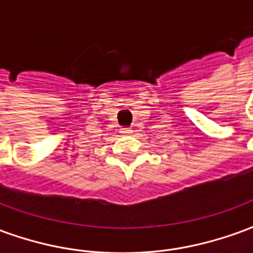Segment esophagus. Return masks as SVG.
I'll list each match as a JSON object with an SVG mask.
<instances>
[{"label": "esophagus", "instance_id": "esophagus-1", "mask_svg": "<svg viewBox=\"0 0 253 253\" xmlns=\"http://www.w3.org/2000/svg\"><path fill=\"white\" fill-rule=\"evenodd\" d=\"M121 132L122 134H125V135H130V134L132 132V130L130 128V127H122Z\"/></svg>", "mask_w": 253, "mask_h": 253}]
</instances>
